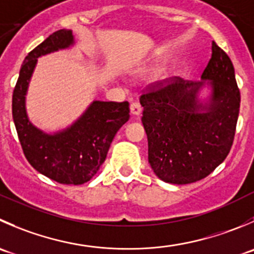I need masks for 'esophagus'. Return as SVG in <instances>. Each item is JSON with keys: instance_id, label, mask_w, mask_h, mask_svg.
I'll list each match as a JSON object with an SVG mask.
<instances>
[{"instance_id": "obj_1", "label": "esophagus", "mask_w": 254, "mask_h": 254, "mask_svg": "<svg viewBox=\"0 0 254 254\" xmlns=\"http://www.w3.org/2000/svg\"><path fill=\"white\" fill-rule=\"evenodd\" d=\"M130 113H131V115H134V117L140 115L141 114V105L136 102L131 103V105H130Z\"/></svg>"}]
</instances>
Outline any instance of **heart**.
<instances>
[{
  "label": "heart",
  "instance_id": "1",
  "mask_svg": "<svg viewBox=\"0 0 254 254\" xmlns=\"http://www.w3.org/2000/svg\"><path fill=\"white\" fill-rule=\"evenodd\" d=\"M152 72H154V73H157V72H160V69H159V68H155V69L152 70Z\"/></svg>",
  "mask_w": 254,
  "mask_h": 254
}]
</instances>
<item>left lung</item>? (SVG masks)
Wrapping results in <instances>:
<instances>
[{
    "instance_id": "obj_1",
    "label": "left lung",
    "mask_w": 254,
    "mask_h": 254,
    "mask_svg": "<svg viewBox=\"0 0 254 254\" xmlns=\"http://www.w3.org/2000/svg\"><path fill=\"white\" fill-rule=\"evenodd\" d=\"M154 85L140 97L149 162L160 180L186 185L205 179L227 157L240 113L235 68L212 42V56L201 82L180 77ZM207 85V100L198 98Z\"/></svg>"
}]
</instances>
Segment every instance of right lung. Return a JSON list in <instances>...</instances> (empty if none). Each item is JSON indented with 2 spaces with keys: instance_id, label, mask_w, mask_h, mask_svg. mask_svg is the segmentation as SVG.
Here are the masks:
<instances>
[{
  "instance_id": "right-lung-1",
  "label": "right lung",
  "mask_w": 254,
  "mask_h": 254,
  "mask_svg": "<svg viewBox=\"0 0 254 254\" xmlns=\"http://www.w3.org/2000/svg\"><path fill=\"white\" fill-rule=\"evenodd\" d=\"M74 44L70 29H59L24 58L12 97V117L23 154L44 176L63 185H82L98 172L118 130L129 120V103L94 100L70 127L43 131L26 110V94L39 57Z\"/></svg>"
}]
</instances>
